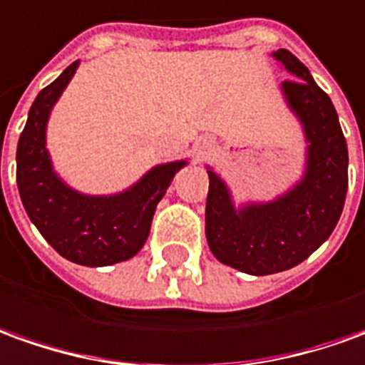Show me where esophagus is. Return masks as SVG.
<instances>
[{"label":"esophagus","mask_w":365,"mask_h":365,"mask_svg":"<svg viewBox=\"0 0 365 365\" xmlns=\"http://www.w3.org/2000/svg\"><path fill=\"white\" fill-rule=\"evenodd\" d=\"M195 157L198 158V160H205V158H208L212 153H215V140L208 139V137H200V139L195 143Z\"/></svg>","instance_id":"34e87169"}]
</instances>
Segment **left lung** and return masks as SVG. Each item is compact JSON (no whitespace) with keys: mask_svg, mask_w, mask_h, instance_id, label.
I'll return each mask as SVG.
<instances>
[{"mask_svg":"<svg viewBox=\"0 0 365 365\" xmlns=\"http://www.w3.org/2000/svg\"><path fill=\"white\" fill-rule=\"evenodd\" d=\"M272 57L294 77L282 83V95L308 145L302 178L274 200L236 207L225 180L207 170L210 252L252 276L290 270L318 250L338 225L348 192V145L330 97L288 49Z\"/></svg>","mask_w":365,"mask_h":365,"instance_id":"1","label":"left lung"}]
</instances>
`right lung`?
Masks as SVG:
<instances>
[{"label": "right lung", "mask_w": 365, "mask_h": 365, "mask_svg": "<svg viewBox=\"0 0 365 365\" xmlns=\"http://www.w3.org/2000/svg\"><path fill=\"white\" fill-rule=\"evenodd\" d=\"M79 61L35 97L17 143V188L29 220L67 260L110 266L129 260L145 246L158 200L187 160L153 167L123 192L83 195L53 170L47 150V120Z\"/></svg>", "instance_id": "obj_1"}]
</instances>
